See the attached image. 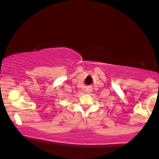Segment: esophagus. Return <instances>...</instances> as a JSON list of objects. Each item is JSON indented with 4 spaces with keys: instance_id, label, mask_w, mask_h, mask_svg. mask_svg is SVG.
Listing matches in <instances>:
<instances>
[{
    "instance_id": "1",
    "label": "esophagus",
    "mask_w": 159,
    "mask_h": 159,
    "mask_svg": "<svg viewBox=\"0 0 159 159\" xmlns=\"http://www.w3.org/2000/svg\"><path fill=\"white\" fill-rule=\"evenodd\" d=\"M86 92H87V93H90L91 92V89H87V90H86Z\"/></svg>"
}]
</instances>
